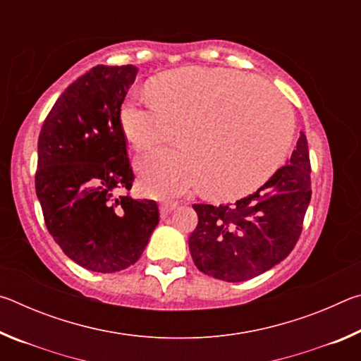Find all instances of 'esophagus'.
<instances>
[{
    "label": "esophagus",
    "instance_id": "34e87169",
    "mask_svg": "<svg viewBox=\"0 0 361 361\" xmlns=\"http://www.w3.org/2000/svg\"><path fill=\"white\" fill-rule=\"evenodd\" d=\"M176 207H178V202H172V200H170V202H162L161 207H159V210H161V216L162 218L169 216L170 213L176 209Z\"/></svg>",
    "mask_w": 361,
    "mask_h": 361
}]
</instances>
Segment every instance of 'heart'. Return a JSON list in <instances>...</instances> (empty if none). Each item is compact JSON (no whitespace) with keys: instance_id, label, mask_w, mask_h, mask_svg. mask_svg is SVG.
<instances>
[{"instance_id":"1","label":"heart","mask_w":361,"mask_h":361,"mask_svg":"<svg viewBox=\"0 0 361 361\" xmlns=\"http://www.w3.org/2000/svg\"><path fill=\"white\" fill-rule=\"evenodd\" d=\"M151 103L127 100L121 124L137 152L173 138L181 151H157L137 162L143 189L175 195L200 186L213 199L255 191L282 166L295 119L282 97L245 73L186 66L157 76Z\"/></svg>"}]
</instances>
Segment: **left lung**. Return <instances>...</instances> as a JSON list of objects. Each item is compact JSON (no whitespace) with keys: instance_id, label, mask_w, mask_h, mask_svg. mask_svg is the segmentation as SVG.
I'll return each instance as SVG.
<instances>
[{"instance_id":"8db88e82","label":"left lung","mask_w":361,"mask_h":361,"mask_svg":"<svg viewBox=\"0 0 361 361\" xmlns=\"http://www.w3.org/2000/svg\"><path fill=\"white\" fill-rule=\"evenodd\" d=\"M310 195L307 138L301 132L288 164L258 191L229 204L192 205L199 216L189 235L194 264L224 282H243L269 271L295 248Z\"/></svg>"}]
</instances>
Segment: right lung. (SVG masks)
Segmentation results:
<instances>
[{
	"mask_svg": "<svg viewBox=\"0 0 361 361\" xmlns=\"http://www.w3.org/2000/svg\"><path fill=\"white\" fill-rule=\"evenodd\" d=\"M133 65H97L49 111L35 175L47 231L70 259L94 272L135 264L159 223L154 200H135L121 106Z\"/></svg>",
	"mask_w": 361,
	"mask_h": 361,
	"instance_id": "add662e5",
	"label": "right lung"
}]
</instances>
